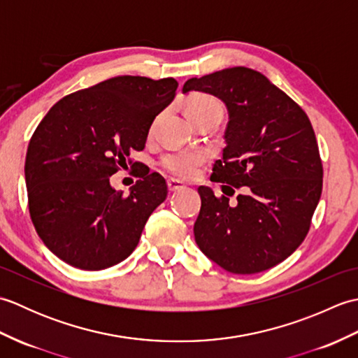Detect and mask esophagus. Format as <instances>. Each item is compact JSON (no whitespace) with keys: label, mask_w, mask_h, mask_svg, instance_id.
<instances>
[{"label":"esophagus","mask_w":358,"mask_h":358,"mask_svg":"<svg viewBox=\"0 0 358 358\" xmlns=\"http://www.w3.org/2000/svg\"><path fill=\"white\" fill-rule=\"evenodd\" d=\"M167 187H169L171 192H177V191H180V189H183L186 186H185V183H181V181H178V180L171 178V180H167Z\"/></svg>","instance_id":"34e87169"}]
</instances>
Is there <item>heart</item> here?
<instances>
[{"instance_id":"1","label":"heart","mask_w":358,"mask_h":358,"mask_svg":"<svg viewBox=\"0 0 358 358\" xmlns=\"http://www.w3.org/2000/svg\"><path fill=\"white\" fill-rule=\"evenodd\" d=\"M209 110L222 112V104L210 95L196 94L191 96V100L186 104L187 117ZM204 158H206V155L201 150H177L166 154L162 158V166L166 172H169L173 177L189 180L195 177V173L199 172V167L204 162Z\"/></svg>"}]
</instances>
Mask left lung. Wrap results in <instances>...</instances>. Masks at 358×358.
I'll list each match as a JSON object with an SVG mask.
<instances>
[{"instance_id":"left-lung-1","label":"left lung","mask_w":358,"mask_h":358,"mask_svg":"<svg viewBox=\"0 0 358 358\" xmlns=\"http://www.w3.org/2000/svg\"><path fill=\"white\" fill-rule=\"evenodd\" d=\"M192 90L220 98L229 115L210 180L248 186L235 204L199 187L196 245L227 272L271 269L301 245L320 200L323 167L313 124L292 98L248 67L187 80L183 94Z\"/></svg>"}]
</instances>
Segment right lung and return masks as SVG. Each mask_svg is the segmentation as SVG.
<instances>
[{
	"instance_id": "1",
	"label": "right lung",
	"mask_w": 358,
	"mask_h": 358,
	"mask_svg": "<svg viewBox=\"0 0 358 358\" xmlns=\"http://www.w3.org/2000/svg\"><path fill=\"white\" fill-rule=\"evenodd\" d=\"M177 87L173 78L113 77L62 98L38 124L24 164L29 212L59 260L101 271L134 252L167 185L148 173L124 196L109 177L127 166L132 150L144 149Z\"/></svg>"
}]
</instances>
